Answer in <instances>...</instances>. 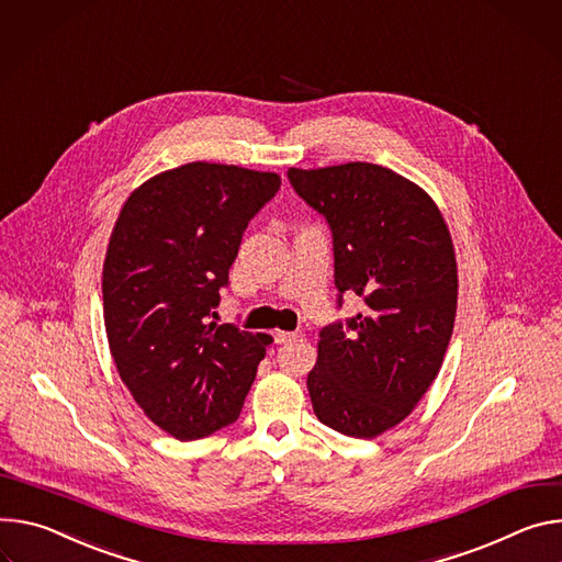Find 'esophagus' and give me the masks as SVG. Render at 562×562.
I'll return each mask as SVG.
<instances>
[{
	"label": "esophagus",
	"mask_w": 562,
	"mask_h": 562,
	"mask_svg": "<svg viewBox=\"0 0 562 562\" xmlns=\"http://www.w3.org/2000/svg\"><path fill=\"white\" fill-rule=\"evenodd\" d=\"M299 335L296 333H283V330H277L274 333V341L277 344H288V341H292V339H296Z\"/></svg>",
	"instance_id": "esophagus-1"
}]
</instances>
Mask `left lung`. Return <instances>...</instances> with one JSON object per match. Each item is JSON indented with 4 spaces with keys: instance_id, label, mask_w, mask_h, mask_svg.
<instances>
[{
    "instance_id": "8db88e82",
    "label": "left lung",
    "mask_w": 562,
    "mask_h": 562,
    "mask_svg": "<svg viewBox=\"0 0 562 562\" xmlns=\"http://www.w3.org/2000/svg\"><path fill=\"white\" fill-rule=\"evenodd\" d=\"M333 232L337 305L361 313L319 333L307 391L322 424L370 440L400 424L442 368L458 305L449 227L430 196L370 162L288 169Z\"/></svg>"
}]
</instances>
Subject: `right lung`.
<instances>
[{"label": "right lung", "mask_w": 562, "mask_h": 562, "mask_svg": "<svg viewBox=\"0 0 562 562\" xmlns=\"http://www.w3.org/2000/svg\"><path fill=\"white\" fill-rule=\"evenodd\" d=\"M279 187L270 171L190 162L140 184L111 232L109 348L145 415L180 442L238 419L272 341L212 319L247 223Z\"/></svg>", "instance_id": "1"}]
</instances>
